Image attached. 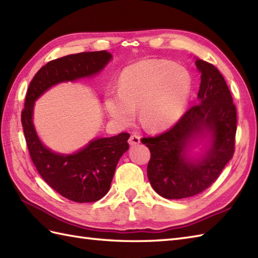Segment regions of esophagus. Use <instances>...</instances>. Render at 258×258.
Returning a JSON list of instances; mask_svg holds the SVG:
<instances>
[{
	"label": "esophagus",
	"mask_w": 258,
	"mask_h": 258,
	"mask_svg": "<svg viewBox=\"0 0 258 258\" xmlns=\"http://www.w3.org/2000/svg\"><path fill=\"white\" fill-rule=\"evenodd\" d=\"M129 145L130 146H136V145H139L140 144V137L137 135V134H133L130 136V138L128 140Z\"/></svg>",
	"instance_id": "obj_1"
}]
</instances>
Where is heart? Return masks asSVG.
<instances>
[{"mask_svg":"<svg viewBox=\"0 0 258 258\" xmlns=\"http://www.w3.org/2000/svg\"><path fill=\"white\" fill-rule=\"evenodd\" d=\"M191 79L183 67L160 59H148L125 68L119 90L105 97L109 116L119 124L133 122L135 110L148 130L170 128L184 109L190 94Z\"/></svg>","mask_w":258,"mask_h":258,"instance_id":"obj_1","label":"heart"}]
</instances>
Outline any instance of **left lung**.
Returning a JSON list of instances; mask_svg holds the SVG:
<instances>
[{"mask_svg":"<svg viewBox=\"0 0 258 258\" xmlns=\"http://www.w3.org/2000/svg\"><path fill=\"white\" fill-rule=\"evenodd\" d=\"M201 73L197 105L191 107L165 133L142 138L150 150L147 174L159 196L177 200L190 198L213 184L235 151L236 107L224 77L210 62L197 59ZM208 132L211 145L203 158L190 160L188 146Z\"/></svg>","mask_w":258,"mask_h":258,"instance_id":"1","label":"left lung"}]
</instances>
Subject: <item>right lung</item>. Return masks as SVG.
Instances as JSON below:
<instances>
[{
	"label": "right lung",
	"mask_w": 258,
	"mask_h": 258,
	"mask_svg": "<svg viewBox=\"0 0 258 258\" xmlns=\"http://www.w3.org/2000/svg\"><path fill=\"white\" fill-rule=\"evenodd\" d=\"M111 57L106 50L84 51L48 61L33 77L22 110L27 149L39 175L61 197L77 203L96 202L109 191L119 159L129 149L130 135L95 139L73 154L55 153L36 135L32 120L34 101L56 84L96 75Z\"/></svg>",
	"instance_id": "1"
}]
</instances>
